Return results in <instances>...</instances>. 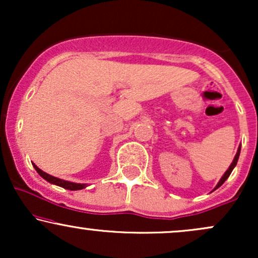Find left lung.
Returning <instances> with one entry per match:
<instances>
[{
    "instance_id": "1",
    "label": "left lung",
    "mask_w": 258,
    "mask_h": 258,
    "mask_svg": "<svg viewBox=\"0 0 258 258\" xmlns=\"http://www.w3.org/2000/svg\"><path fill=\"white\" fill-rule=\"evenodd\" d=\"M240 148L241 147H239V149H238V153H236V155H235V158H234V160H233V162H232V165H230L229 166V168H228V170L226 171V173L223 174V176H222V178H221V180L220 182H218V184L216 185V188L215 189H217V188H220V186L223 184L224 182H226V179L228 178V177L230 176V173H232V171H233V168L235 167V165H236V162H238V159H239V155H240Z\"/></svg>"
}]
</instances>
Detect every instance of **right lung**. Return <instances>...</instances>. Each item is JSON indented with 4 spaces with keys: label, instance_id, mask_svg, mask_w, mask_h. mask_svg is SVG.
I'll return each mask as SVG.
<instances>
[{
    "label": "right lung",
    "instance_id": "1",
    "mask_svg": "<svg viewBox=\"0 0 258 258\" xmlns=\"http://www.w3.org/2000/svg\"><path fill=\"white\" fill-rule=\"evenodd\" d=\"M34 165L35 170L37 171V173L40 174L42 178H44L47 180V182L52 183V184H55V185H59L61 186V188H65V189H69V190H80V189H84L86 188V184H81V183H73V182H68V180H63V179H59L57 177H53L51 174L43 172L42 170H40L36 165Z\"/></svg>",
    "mask_w": 258,
    "mask_h": 258
}]
</instances>
